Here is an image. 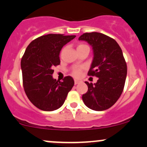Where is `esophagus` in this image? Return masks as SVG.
Wrapping results in <instances>:
<instances>
[{"label":"esophagus","instance_id":"esophagus-1","mask_svg":"<svg viewBox=\"0 0 147 147\" xmlns=\"http://www.w3.org/2000/svg\"><path fill=\"white\" fill-rule=\"evenodd\" d=\"M80 82V80H75V84H77Z\"/></svg>","mask_w":147,"mask_h":147}]
</instances>
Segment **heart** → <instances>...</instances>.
I'll list each match as a JSON object with an SVG mask.
<instances>
[{"label":"heart","mask_w":147,"mask_h":147,"mask_svg":"<svg viewBox=\"0 0 147 147\" xmlns=\"http://www.w3.org/2000/svg\"><path fill=\"white\" fill-rule=\"evenodd\" d=\"M86 47H88L86 45L82 44H82H80L78 45V46H77V49H82V48H86ZM81 73H82V68H81V67H76V68H75L72 71V75L75 77H80V75H81Z\"/></svg>","instance_id":"obj_1"}]
</instances>
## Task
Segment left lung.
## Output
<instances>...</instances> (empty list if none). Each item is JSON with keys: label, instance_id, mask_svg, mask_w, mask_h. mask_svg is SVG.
I'll return each instance as SVG.
<instances>
[{"label": "left lung", "instance_id": "1", "mask_svg": "<svg viewBox=\"0 0 147 147\" xmlns=\"http://www.w3.org/2000/svg\"><path fill=\"white\" fill-rule=\"evenodd\" d=\"M79 40L93 47L94 57L88 75L98 77L94 84L85 82L88 91L82 100L93 110H105L115 104L123 91L127 65L122 50L115 40L97 32L84 33Z\"/></svg>", "mask_w": 147, "mask_h": 147}]
</instances>
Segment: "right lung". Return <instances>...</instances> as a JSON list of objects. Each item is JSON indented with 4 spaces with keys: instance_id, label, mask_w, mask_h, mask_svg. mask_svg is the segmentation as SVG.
Segmentation results:
<instances>
[{
    "instance_id": "add662e5",
    "label": "right lung",
    "mask_w": 147,
    "mask_h": 147,
    "mask_svg": "<svg viewBox=\"0 0 147 147\" xmlns=\"http://www.w3.org/2000/svg\"><path fill=\"white\" fill-rule=\"evenodd\" d=\"M75 35L48 34L40 36L27 47L21 61L23 86L27 97L36 107L54 111L63 105L74 86L72 77L63 82L52 77L53 67L60 64L59 54Z\"/></svg>"
}]
</instances>
